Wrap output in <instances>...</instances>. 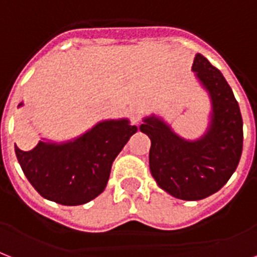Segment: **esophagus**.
I'll return each instance as SVG.
<instances>
[{
  "label": "esophagus",
  "instance_id": "34e87169",
  "mask_svg": "<svg viewBox=\"0 0 257 257\" xmlns=\"http://www.w3.org/2000/svg\"><path fill=\"white\" fill-rule=\"evenodd\" d=\"M128 116H130L131 122L134 123V124H137V123L141 120V118H142V110H141L139 107H133V108H130V111H128Z\"/></svg>",
  "mask_w": 257,
  "mask_h": 257
}]
</instances>
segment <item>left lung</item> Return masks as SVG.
Returning <instances> with one entry per match:
<instances>
[{"label": "left lung", "instance_id": "8db88e82", "mask_svg": "<svg viewBox=\"0 0 257 257\" xmlns=\"http://www.w3.org/2000/svg\"><path fill=\"white\" fill-rule=\"evenodd\" d=\"M192 71L210 101L204 134L184 138L156 114L145 116L139 126L151 141V176L162 190L185 201L218 192L237 168L242 151L240 107L225 77L201 53H196Z\"/></svg>", "mask_w": 257, "mask_h": 257}]
</instances>
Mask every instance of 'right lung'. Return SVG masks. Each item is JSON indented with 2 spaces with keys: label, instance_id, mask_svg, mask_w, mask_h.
I'll list each match as a JSON object with an SVG mask.
<instances>
[{
  "label": "right lung",
  "instance_id": "1",
  "mask_svg": "<svg viewBox=\"0 0 257 257\" xmlns=\"http://www.w3.org/2000/svg\"><path fill=\"white\" fill-rule=\"evenodd\" d=\"M24 106V101L19 104ZM127 118L104 119L68 141L41 138L32 150L15 146L24 174L49 201L76 206L96 198L107 186L112 162L137 133Z\"/></svg>",
  "mask_w": 257,
  "mask_h": 257
}]
</instances>
